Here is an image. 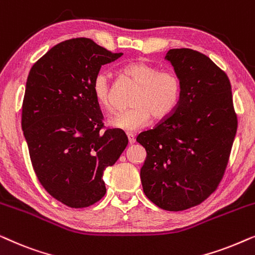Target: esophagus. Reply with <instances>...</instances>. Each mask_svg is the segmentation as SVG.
Returning a JSON list of instances; mask_svg holds the SVG:
<instances>
[{
    "instance_id": "34e87169",
    "label": "esophagus",
    "mask_w": 255,
    "mask_h": 255,
    "mask_svg": "<svg viewBox=\"0 0 255 255\" xmlns=\"http://www.w3.org/2000/svg\"><path fill=\"white\" fill-rule=\"evenodd\" d=\"M128 144H134V141H135L134 135L132 133H128Z\"/></svg>"
}]
</instances>
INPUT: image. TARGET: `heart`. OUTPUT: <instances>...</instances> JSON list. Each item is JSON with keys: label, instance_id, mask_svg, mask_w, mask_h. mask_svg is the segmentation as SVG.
Wrapping results in <instances>:
<instances>
[{"label": "heart", "instance_id": "heart-1", "mask_svg": "<svg viewBox=\"0 0 255 255\" xmlns=\"http://www.w3.org/2000/svg\"><path fill=\"white\" fill-rule=\"evenodd\" d=\"M123 73L137 83L139 89L132 100L133 107L110 117L108 121L110 127L134 132L145 128L152 116L156 121H162L175 111L182 96V81L176 73L160 71L158 66L141 59L125 65ZM92 92L99 106L108 111L113 110L109 73H97L93 80Z\"/></svg>", "mask_w": 255, "mask_h": 255}]
</instances>
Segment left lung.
<instances>
[{"instance_id":"8db88e82","label":"left lung","mask_w":255,"mask_h":255,"mask_svg":"<svg viewBox=\"0 0 255 255\" xmlns=\"http://www.w3.org/2000/svg\"><path fill=\"white\" fill-rule=\"evenodd\" d=\"M182 81L175 111L137 141L146 149L140 169L144 193L167 211L204 202L221 183L237 133L228 75L210 58L190 48L166 54Z\"/></svg>"}]
</instances>
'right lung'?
I'll return each instance as SVG.
<instances>
[{
  "label": "right lung",
  "instance_id": "1",
  "mask_svg": "<svg viewBox=\"0 0 255 255\" xmlns=\"http://www.w3.org/2000/svg\"><path fill=\"white\" fill-rule=\"evenodd\" d=\"M113 53L89 38L61 41L31 67L22 128L37 179L69 208H86L106 195L102 179L128 145L124 131L103 130L92 83Z\"/></svg>",
  "mask_w": 255,
  "mask_h": 255
}]
</instances>
